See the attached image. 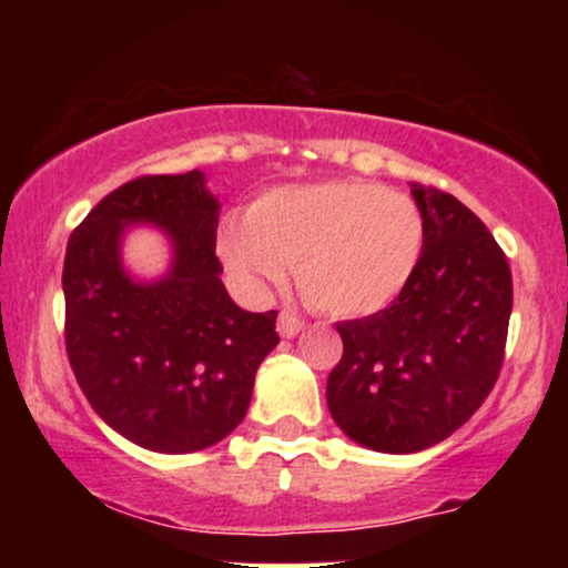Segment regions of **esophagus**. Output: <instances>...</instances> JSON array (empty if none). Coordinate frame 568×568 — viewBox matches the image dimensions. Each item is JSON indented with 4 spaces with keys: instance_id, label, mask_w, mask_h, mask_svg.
Instances as JSON below:
<instances>
[{
    "instance_id": "esophagus-1",
    "label": "esophagus",
    "mask_w": 568,
    "mask_h": 568,
    "mask_svg": "<svg viewBox=\"0 0 568 568\" xmlns=\"http://www.w3.org/2000/svg\"><path fill=\"white\" fill-rule=\"evenodd\" d=\"M304 328V321L298 315H293V312H280L277 317V334L283 338H293L298 336V331Z\"/></svg>"
}]
</instances>
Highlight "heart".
Returning <instances> with one entry per match:
<instances>
[{
	"mask_svg": "<svg viewBox=\"0 0 568 568\" xmlns=\"http://www.w3.org/2000/svg\"><path fill=\"white\" fill-rule=\"evenodd\" d=\"M219 256L251 293L285 283L336 317L382 312L400 296L425 251V216L400 192L357 179L277 186L226 221Z\"/></svg>",
	"mask_w": 568,
	"mask_h": 568,
	"instance_id": "1",
	"label": "heart"
}]
</instances>
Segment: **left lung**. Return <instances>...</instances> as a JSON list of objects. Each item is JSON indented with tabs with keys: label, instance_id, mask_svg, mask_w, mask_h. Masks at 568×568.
I'll use <instances>...</instances> for the list:
<instances>
[{
	"label": "left lung",
	"instance_id": "1",
	"mask_svg": "<svg viewBox=\"0 0 568 568\" xmlns=\"http://www.w3.org/2000/svg\"><path fill=\"white\" fill-rule=\"evenodd\" d=\"M425 251L387 310L338 323L344 355L325 400L349 440L416 454L446 440L497 382L513 312L505 253L470 207L410 184Z\"/></svg>",
	"mask_w": 568,
	"mask_h": 568
}]
</instances>
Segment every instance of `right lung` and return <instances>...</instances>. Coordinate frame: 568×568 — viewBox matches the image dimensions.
Returning <instances> with one entry per match:
<instances>
[{"label": "right lung", "mask_w": 568, "mask_h": 568, "mask_svg": "<svg viewBox=\"0 0 568 568\" xmlns=\"http://www.w3.org/2000/svg\"><path fill=\"white\" fill-rule=\"evenodd\" d=\"M219 211L202 171L146 175L106 194L67 245L69 363L95 414L149 452L192 454L224 440L280 342L277 312H245L221 283ZM133 225H152L172 247L160 278L124 266Z\"/></svg>", "instance_id": "1"}]
</instances>
